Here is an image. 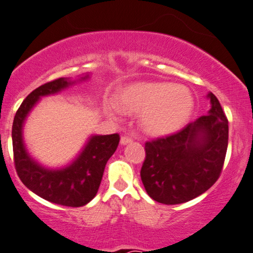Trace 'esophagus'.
I'll list each match as a JSON object with an SVG mask.
<instances>
[{
    "mask_svg": "<svg viewBox=\"0 0 253 253\" xmlns=\"http://www.w3.org/2000/svg\"><path fill=\"white\" fill-rule=\"evenodd\" d=\"M131 141H132V138H131L130 136H122L121 137V144L122 145H126V144H129V143H131Z\"/></svg>",
    "mask_w": 253,
    "mask_h": 253,
    "instance_id": "1",
    "label": "esophagus"
}]
</instances>
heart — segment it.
Masks as SVG:
<instances>
[{"label":"heart","instance_id":"heart-1","mask_svg":"<svg viewBox=\"0 0 253 253\" xmlns=\"http://www.w3.org/2000/svg\"><path fill=\"white\" fill-rule=\"evenodd\" d=\"M119 104L124 112L140 114L139 123L145 132L161 136L175 132L188 122L195 100L190 89L183 85L140 82L120 93ZM119 107L114 102L108 105V109L115 114H121Z\"/></svg>","mask_w":253,"mask_h":253}]
</instances>
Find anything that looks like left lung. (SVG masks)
<instances>
[{
    "instance_id": "1",
    "label": "left lung",
    "mask_w": 253,
    "mask_h": 253,
    "mask_svg": "<svg viewBox=\"0 0 253 253\" xmlns=\"http://www.w3.org/2000/svg\"><path fill=\"white\" fill-rule=\"evenodd\" d=\"M211 109L178 132L145 144L140 177L147 195L165 205L186 203L220 177L228 147V120L219 100L207 94Z\"/></svg>"
}]
</instances>
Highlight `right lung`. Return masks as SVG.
<instances>
[{"mask_svg":"<svg viewBox=\"0 0 253 253\" xmlns=\"http://www.w3.org/2000/svg\"><path fill=\"white\" fill-rule=\"evenodd\" d=\"M88 75L78 81H85ZM70 78H58L39 86L26 96L17 110L12 124L15 168L26 188L48 202L69 207H81L98 192L107 161L116 151L120 134L91 136L78 157L63 168H46L29 154L23 140V126L31 109L44 95L55 94L75 84Z\"/></svg>","mask_w":253,"mask_h":253,"instance_id":"add662e5","label":"right lung"}]
</instances>
